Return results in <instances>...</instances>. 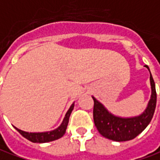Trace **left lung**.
Here are the masks:
<instances>
[{
  "label": "left lung",
  "mask_w": 160,
  "mask_h": 160,
  "mask_svg": "<svg viewBox=\"0 0 160 160\" xmlns=\"http://www.w3.org/2000/svg\"><path fill=\"white\" fill-rule=\"evenodd\" d=\"M145 67L150 71L148 65H145ZM150 81L152 88L151 99L143 112L135 117L122 118L116 116L110 112L102 103L92 97L94 100V122L98 132L103 137L115 142H125L134 139L145 129L153 117L157 102L155 82L151 72Z\"/></svg>",
  "instance_id": "1"
}]
</instances>
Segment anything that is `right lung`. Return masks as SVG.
Listing matches in <instances>:
<instances>
[{
    "label": "right lung",
    "instance_id": "obj_1",
    "mask_svg": "<svg viewBox=\"0 0 160 160\" xmlns=\"http://www.w3.org/2000/svg\"><path fill=\"white\" fill-rule=\"evenodd\" d=\"M73 107H74V103H72L71 105V107L69 108V110L67 111V112H66L63 119L62 124L60 125L58 128L52 130V131L42 132V133H29V132H25V131H23V130L18 129L17 128H15L18 130L25 138H26L27 140L31 141V142H32L42 143V142H48L58 140L65 134V131H66L67 126H68V122H69L70 115H71V113L73 110Z\"/></svg>",
    "mask_w": 160,
    "mask_h": 160
}]
</instances>
